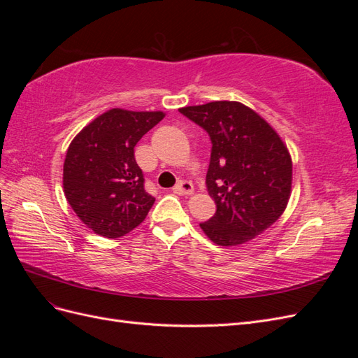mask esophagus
<instances>
[{
    "label": "esophagus",
    "mask_w": 358,
    "mask_h": 358,
    "mask_svg": "<svg viewBox=\"0 0 358 358\" xmlns=\"http://www.w3.org/2000/svg\"><path fill=\"white\" fill-rule=\"evenodd\" d=\"M173 191H175L176 194H180V196H191V194L194 192V187H192V183L188 180H180L176 183Z\"/></svg>",
    "instance_id": "34e87169"
}]
</instances>
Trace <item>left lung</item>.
Returning a JSON list of instances; mask_svg holds the SVG:
<instances>
[{"mask_svg":"<svg viewBox=\"0 0 358 358\" xmlns=\"http://www.w3.org/2000/svg\"><path fill=\"white\" fill-rule=\"evenodd\" d=\"M209 133L212 154L206 185L216 212L200 224L220 246L252 241L284 213L292 183L287 145L264 117L239 101L179 109Z\"/></svg>","mask_w":358,"mask_h":358,"instance_id":"obj_1","label":"left lung"}]
</instances>
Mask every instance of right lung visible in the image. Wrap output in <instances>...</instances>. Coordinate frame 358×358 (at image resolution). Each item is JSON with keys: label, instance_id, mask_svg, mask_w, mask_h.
<instances>
[{"label": "right lung", "instance_id": "add662e5", "mask_svg": "<svg viewBox=\"0 0 358 358\" xmlns=\"http://www.w3.org/2000/svg\"><path fill=\"white\" fill-rule=\"evenodd\" d=\"M164 112L110 109L82 128L67 149L62 187L79 220L116 239L142 224L155 199L145 191L134 146Z\"/></svg>", "mask_w": 358, "mask_h": 358}]
</instances>
